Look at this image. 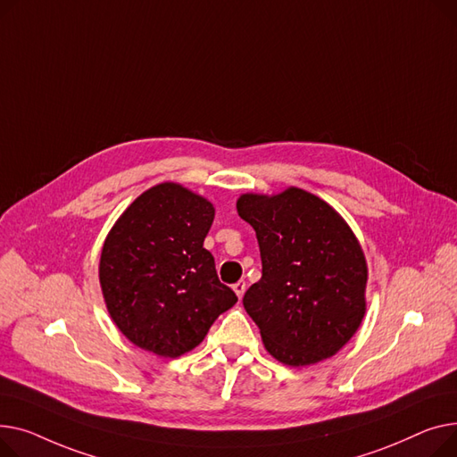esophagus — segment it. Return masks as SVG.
I'll return each instance as SVG.
<instances>
[{
  "label": "esophagus",
  "mask_w": 457,
  "mask_h": 457,
  "mask_svg": "<svg viewBox=\"0 0 457 457\" xmlns=\"http://www.w3.org/2000/svg\"><path fill=\"white\" fill-rule=\"evenodd\" d=\"M232 289H234V293L237 295V299H241V297H244V293H245V280L236 282V284L232 286Z\"/></svg>",
  "instance_id": "obj_1"
}]
</instances>
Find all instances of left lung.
<instances>
[{"mask_svg":"<svg viewBox=\"0 0 457 457\" xmlns=\"http://www.w3.org/2000/svg\"><path fill=\"white\" fill-rule=\"evenodd\" d=\"M236 208L260 245L262 278L244 306L265 351L289 367L337 354L367 310L369 270L353 228L327 201L295 186L241 194Z\"/></svg>","mask_w":457,"mask_h":457,"instance_id":"1","label":"left lung"}]
</instances>
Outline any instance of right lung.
<instances>
[{"label": "right lung", "mask_w": 457, "mask_h": 457, "mask_svg": "<svg viewBox=\"0 0 457 457\" xmlns=\"http://www.w3.org/2000/svg\"><path fill=\"white\" fill-rule=\"evenodd\" d=\"M213 204L179 182L134 199L106 234L99 284L120 332L144 351L179 358L237 303L203 247Z\"/></svg>", "instance_id": "1"}]
</instances>
